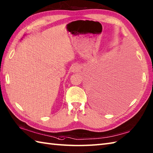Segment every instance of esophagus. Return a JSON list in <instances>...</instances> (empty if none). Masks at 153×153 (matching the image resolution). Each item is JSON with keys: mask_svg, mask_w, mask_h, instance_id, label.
<instances>
[{"mask_svg": "<svg viewBox=\"0 0 153 153\" xmlns=\"http://www.w3.org/2000/svg\"><path fill=\"white\" fill-rule=\"evenodd\" d=\"M71 70L72 72H77V71H79L80 70V66L78 64H74L73 66H71Z\"/></svg>", "mask_w": 153, "mask_h": 153, "instance_id": "esophagus-1", "label": "esophagus"}]
</instances>
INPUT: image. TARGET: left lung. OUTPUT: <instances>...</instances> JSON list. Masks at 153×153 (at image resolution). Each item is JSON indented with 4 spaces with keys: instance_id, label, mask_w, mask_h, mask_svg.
<instances>
[{
    "instance_id": "1",
    "label": "left lung",
    "mask_w": 153,
    "mask_h": 153,
    "mask_svg": "<svg viewBox=\"0 0 153 153\" xmlns=\"http://www.w3.org/2000/svg\"><path fill=\"white\" fill-rule=\"evenodd\" d=\"M118 78V71L113 70H102L94 75L91 85L93 100L97 107L106 110L122 99V87Z\"/></svg>"
}]
</instances>
